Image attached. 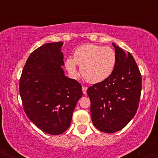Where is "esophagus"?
Returning <instances> with one entry per match:
<instances>
[{
    "mask_svg": "<svg viewBox=\"0 0 158 158\" xmlns=\"http://www.w3.org/2000/svg\"><path fill=\"white\" fill-rule=\"evenodd\" d=\"M81 89H82V92H83V94H85L87 93V89H88V88H87V87L82 86V88H81Z\"/></svg>",
    "mask_w": 158,
    "mask_h": 158,
    "instance_id": "esophagus-1",
    "label": "esophagus"
}]
</instances>
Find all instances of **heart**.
<instances>
[{"mask_svg": "<svg viewBox=\"0 0 158 158\" xmlns=\"http://www.w3.org/2000/svg\"><path fill=\"white\" fill-rule=\"evenodd\" d=\"M77 64L81 66V74L90 83H99L110 76L116 64V54L109 47L85 44L74 51L73 59L68 58L65 67L73 77L78 76Z\"/></svg>", "mask_w": 158, "mask_h": 158, "instance_id": "b5f03b06", "label": "heart"}]
</instances>
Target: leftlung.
I'll list each match as a JSON object with an SVG mask.
<instances>
[{
    "label": "left lung",
    "instance_id": "obj_1",
    "mask_svg": "<svg viewBox=\"0 0 158 158\" xmlns=\"http://www.w3.org/2000/svg\"><path fill=\"white\" fill-rule=\"evenodd\" d=\"M116 64L110 76L87 90L94 126L105 133L123 129L135 117L142 89V78L130 52L113 43Z\"/></svg>",
    "mask_w": 158,
    "mask_h": 158
}]
</instances>
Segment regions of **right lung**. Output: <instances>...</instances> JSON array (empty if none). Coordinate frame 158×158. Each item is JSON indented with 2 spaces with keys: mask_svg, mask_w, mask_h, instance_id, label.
Wrapping results in <instances>:
<instances>
[{
  "mask_svg": "<svg viewBox=\"0 0 158 158\" xmlns=\"http://www.w3.org/2000/svg\"><path fill=\"white\" fill-rule=\"evenodd\" d=\"M63 42L48 43L30 54L19 82L27 117L42 131L52 135L70 127L73 110L82 97L81 85L65 77Z\"/></svg>",
  "mask_w": 158,
  "mask_h": 158,
  "instance_id": "obj_1",
  "label": "right lung"
}]
</instances>
